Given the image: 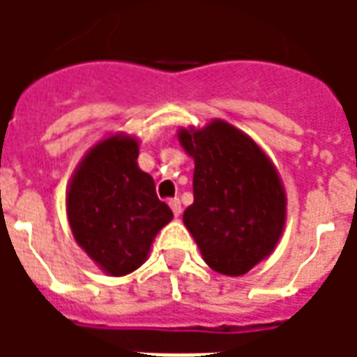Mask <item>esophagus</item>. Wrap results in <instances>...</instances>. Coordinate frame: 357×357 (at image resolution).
Returning <instances> with one entry per match:
<instances>
[{"label": "esophagus", "mask_w": 357, "mask_h": 357, "mask_svg": "<svg viewBox=\"0 0 357 357\" xmlns=\"http://www.w3.org/2000/svg\"><path fill=\"white\" fill-rule=\"evenodd\" d=\"M168 204H170L174 216L178 218L179 214H181V202H179V199H170V201H168Z\"/></svg>", "instance_id": "obj_1"}]
</instances>
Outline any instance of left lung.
<instances>
[{
    "instance_id": "left-lung-1",
    "label": "left lung",
    "mask_w": 357,
    "mask_h": 357,
    "mask_svg": "<svg viewBox=\"0 0 357 357\" xmlns=\"http://www.w3.org/2000/svg\"><path fill=\"white\" fill-rule=\"evenodd\" d=\"M179 141L195 158V201L183 224L210 268L243 275L283 231L284 193L275 168L255 141L222 120L181 130Z\"/></svg>"
}]
</instances>
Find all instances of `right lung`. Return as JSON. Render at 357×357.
<instances>
[{
  "mask_svg": "<svg viewBox=\"0 0 357 357\" xmlns=\"http://www.w3.org/2000/svg\"><path fill=\"white\" fill-rule=\"evenodd\" d=\"M137 155L132 137L101 141L82 160L66 197L74 239L114 277L139 268L156 233L174 218L153 178L139 170Z\"/></svg>",
  "mask_w": 357,
  "mask_h": 357,
  "instance_id": "1",
  "label": "right lung"
}]
</instances>
